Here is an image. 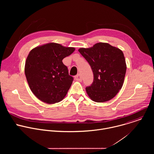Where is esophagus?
I'll return each instance as SVG.
<instances>
[{
    "label": "esophagus",
    "mask_w": 154,
    "mask_h": 154,
    "mask_svg": "<svg viewBox=\"0 0 154 154\" xmlns=\"http://www.w3.org/2000/svg\"><path fill=\"white\" fill-rule=\"evenodd\" d=\"M75 79L77 80V81H79V82H82V76L80 74H77V75L75 76Z\"/></svg>",
    "instance_id": "34e87169"
}]
</instances>
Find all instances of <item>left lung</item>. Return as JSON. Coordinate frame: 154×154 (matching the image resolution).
Here are the masks:
<instances>
[{
  "mask_svg": "<svg viewBox=\"0 0 154 154\" xmlns=\"http://www.w3.org/2000/svg\"><path fill=\"white\" fill-rule=\"evenodd\" d=\"M79 52L90 64L94 75L93 83L86 88L90 98L96 102L113 99L121 89L126 72L122 51L108 43L98 42Z\"/></svg>",
  "mask_w": 154,
  "mask_h": 154,
  "instance_id": "obj_1",
  "label": "left lung"
}]
</instances>
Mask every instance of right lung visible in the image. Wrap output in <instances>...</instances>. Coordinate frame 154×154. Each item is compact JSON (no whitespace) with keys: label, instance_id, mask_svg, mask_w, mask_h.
Masks as SVG:
<instances>
[{"label":"right lung","instance_id":"obj_1","mask_svg":"<svg viewBox=\"0 0 154 154\" xmlns=\"http://www.w3.org/2000/svg\"><path fill=\"white\" fill-rule=\"evenodd\" d=\"M75 48L50 42L33 49L25 64V74L35 96L46 103L60 102L72 83L63 59L74 52Z\"/></svg>","mask_w":154,"mask_h":154}]
</instances>
